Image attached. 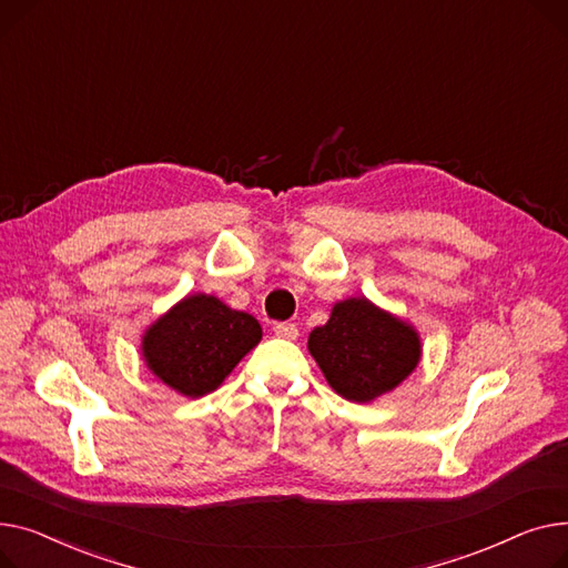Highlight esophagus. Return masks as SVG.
Here are the masks:
<instances>
[{
  "mask_svg": "<svg viewBox=\"0 0 568 568\" xmlns=\"http://www.w3.org/2000/svg\"><path fill=\"white\" fill-rule=\"evenodd\" d=\"M273 332L277 337H282V339H286V342H295L297 339V327L293 325V323H277L275 327H273Z\"/></svg>",
  "mask_w": 568,
  "mask_h": 568,
  "instance_id": "obj_1",
  "label": "esophagus"
}]
</instances>
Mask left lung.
Returning <instances> with one entry per match:
<instances>
[{
    "mask_svg": "<svg viewBox=\"0 0 568 568\" xmlns=\"http://www.w3.org/2000/svg\"><path fill=\"white\" fill-rule=\"evenodd\" d=\"M307 351L346 402L372 404L417 369L422 337L413 323L357 295L332 305L327 323L310 332Z\"/></svg>",
    "mask_w": 568,
    "mask_h": 568,
    "instance_id": "left-lung-1",
    "label": "left lung"
}]
</instances>
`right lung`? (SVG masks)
I'll return each instance as SVG.
<instances>
[{"label": "right lung", "instance_id": "add662e5", "mask_svg": "<svg viewBox=\"0 0 568 568\" xmlns=\"http://www.w3.org/2000/svg\"><path fill=\"white\" fill-rule=\"evenodd\" d=\"M261 335L252 314L231 310L215 295L190 293L144 329L140 351L162 385L199 398L224 383Z\"/></svg>", "mask_w": 568, "mask_h": 568}]
</instances>
